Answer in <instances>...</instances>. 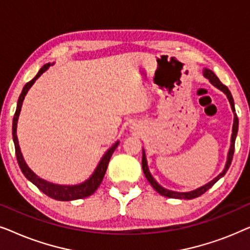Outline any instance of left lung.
<instances>
[{"label": "left lung", "mask_w": 250, "mask_h": 250, "mask_svg": "<svg viewBox=\"0 0 250 250\" xmlns=\"http://www.w3.org/2000/svg\"><path fill=\"white\" fill-rule=\"evenodd\" d=\"M203 74H204V77L207 78L211 85H214L215 87L218 88V90L222 91L225 95H227L228 100H229V102H230L232 112H233V126H232L231 145H230V148H229V151H228L227 163H225V166H224L223 170H222V172L218 174V175L215 177V179L209 181V182L205 184V186L198 188V189H194L192 191H187V192H179V191H173V190L166 189V188L160 186V184L157 182L155 179H153V176L151 175V173H150V170H149L148 162H146V151H145V149L142 148V169H143V173H145L146 180L149 181V183L151 184V187L153 188V189H155L157 192H158L159 194H162V196H164V197L175 198V199H193V198H197V197L201 196V194L206 192L208 189H210V188L213 187L214 184L221 179V177H223L225 175V173L228 172L229 167H230V165H231L232 158H233L234 142H235V138H237V134H238V125H239V121H238L237 114H235V109H234L233 98H232V94H231V92L229 91V88L225 86V85L221 83V81L218 80V78L216 77V75H215L210 69H207V68H205V69L203 70Z\"/></svg>", "instance_id": "8db88e82"}]
</instances>
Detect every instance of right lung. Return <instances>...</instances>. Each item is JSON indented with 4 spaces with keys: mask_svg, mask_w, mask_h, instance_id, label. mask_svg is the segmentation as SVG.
Segmentation results:
<instances>
[{
    "mask_svg": "<svg viewBox=\"0 0 250 250\" xmlns=\"http://www.w3.org/2000/svg\"><path fill=\"white\" fill-rule=\"evenodd\" d=\"M53 63H46L41 68L39 73L35 77L33 78L32 81L28 82L25 86L22 88L21 94L18 99V104H17V109H16V114L15 117H13V122H12V138H13V142H15V148H16V156H17V160H18L19 167L21 169V172L23 175L26 176V179L30 181L34 186H36L39 189L42 191L43 193H45L46 196H49L50 198H53L56 200H60V201H71V200H76V199H83V198H86L91 194H93L97 189L100 186L102 180H104V176L105 174V170H107L109 160H110L112 153L117 148L119 145V141H116L114 145H112L110 148H109L107 151L104 152V155L101 157L100 162L95 167V169L93 170V173L91 174V176L88 177L87 180H85L84 182H82L80 184H74V186H62V184H56V183H51L49 181L42 179V177L37 176L35 173L33 172L32 169L29 168L28 165H27L25 159H23L21 150H20L19 146V141H18V136H17V125H18V118L20 115V110H21V105L23 102V99H25L26 94L28 93L29 88L33 86V84L35 83V81L39 78L41 75L49 69L50 66H52Z\"/></svg>",
    "mask_w": 250,
    "mask_h": 250,
    "instance_id": "obj_1",
    "label": "right lung"
}]
</instances>
